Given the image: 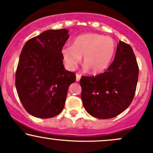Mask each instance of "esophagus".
Listing matches in <instances>:
<instances>
[{
    "mask_svg": "<svg viewBox=\"0 0 153 153\" xmlns=\"http://www.w3.org/2000/svg\"><path fill=\"white\" fill-rule=\"evenodd\" d=\"M76 81H79L80 79V77H81V75H80V74L78 73H76Z\"/></svg>",
    "mask_w": 153,
    "mask_h": 153,
    "instance_id": "1",
    "label": "esophagus"
}]
</instances>
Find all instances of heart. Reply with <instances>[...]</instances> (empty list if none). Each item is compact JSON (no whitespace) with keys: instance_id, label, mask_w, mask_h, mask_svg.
<instances>
[{"instance_id":"heart-1","label":"heart","mask_w":153,"mask_h":153,"mask_svg":"<svg viewBox=\"0 0 153 153\" xmlns=\"http://www.w3.org/2000/svg\"><path fill=\"white\" fill-rule=\"evenodd\" d=\"M115 42L110 37L97 33H86L77 37L73 46L62 48V55L66 68L75 70L83 56L85 69L97 74L105 71L113 58Z\"/></svg>"}]
</instances>
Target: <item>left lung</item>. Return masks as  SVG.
I'll list each match as a JSON object with an SVG mask.
<instances>
[{
	"label": "left lung",
	"instance_id": "8db88e82",
	"mask_svg": "<svg viewBox=\"0 0 153 153\" xmlns=\"http://www.w3.org/2000/svg\"><path fill=\"white\" fill-rule=\"evenodd\" d=\"M139 67L133 49L120 41L115 59L106 72L96 76H82L81 100L88 113L100 119L116 117L133 100Z\"/></svg>",
	"mask_w": 153,
	"mask_h": 153
}]
</instances>
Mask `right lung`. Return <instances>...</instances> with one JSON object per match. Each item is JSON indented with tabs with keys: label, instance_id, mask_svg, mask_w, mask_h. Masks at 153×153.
<instances>
[{
	"label": "right lung",
	"instance_id": "add662e5",
	"mask_svg": "<svg viewBox=\"0 0 153 153\" xmlns=\"http://www.w3.org/2000/svg\"><path fill=\"white\" fill-rule=\"evenodd\" d=\"M68 30H48L27 41L22 50L16 73L19 98L28 113L49 118L62 111L75 73L63 65L62 48Z\"/></svg>",
	"mask_w": 153,
	"mask_h": 153
}]
</instances>
